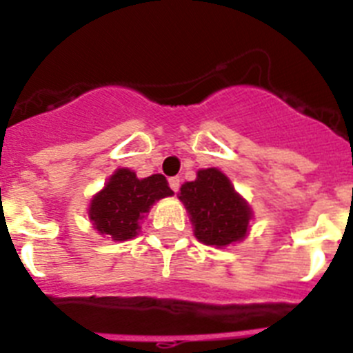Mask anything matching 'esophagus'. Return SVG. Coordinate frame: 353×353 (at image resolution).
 I'll return each mask as SVG.
<instances>
[{"label": "esophagus", "mask_w": 353, "mask_h": 353, "mask_svg": "<svg viewBox=\"0 0 353 353\" xmlns=\"http://www.w3.org/2000/svg\"><path fill=\"white\" fill-rule=\"evenodd\" d=\"M170 187L173 189L174 192H179V189H180V179H179V176H173V179H170Z\"/></svg>", "instance_id": "1"}]
</instances>
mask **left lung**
Here are the masks:
<instances>
[{
	"label": "left lung",
	"instance_id": "left-lung-1",
	"mask_svg": "<svg viewBox=\"0 0 353 353\" xmlns=\"http://www.w3.org/2000/svg\"><path fill=\"white\" fill-rule=\"evenodd\" d=\"M179 199L189 212L196 239L205 245L226 248L248 235L251 207L217 168L199 170L194 182L180 187Z\"/></svg>",
	"mask_w": 353,
	"mask_h": 353
}]
</instances>
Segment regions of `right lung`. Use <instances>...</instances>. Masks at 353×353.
Instances as JSON below:
<instances>
[{
  "instance_id": "obj_1",
  "label": "right lung",
  "mask_w": 353,
  "mask_h": 353,
  "mask_svg": "<svg viewBox=\"0 0 353 353\" xmlns=\"http://www.w3.org/2000/svg\"><path fill=\"white\" fill-rule=\"evenodd\" d=\"M171 194L162 174L138 179L129 168H120L90 201V221L101 235L123 242L138 235L139 223L152 205Z\"/></svg>"
}]
</instances>
